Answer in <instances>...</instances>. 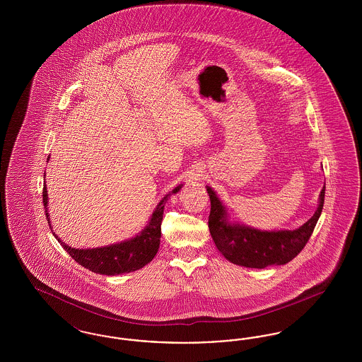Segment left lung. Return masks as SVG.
Returning a JSON list of instances; mask_svg holds the SVG:
<instances>
[{"label": "left lung", "instance_id": "1", "mask_svg": "<svg viewBox=\"0 0 362 362\" xmlns=\"http://www.w3.org/2000/svg\"><path fill=\"white\" fill-rule=\"evenodd\" d=\"M206 189L211 205L209 230L217 250L233 264L264 269L291 262L305 247L323 210L326 183L320 191L315 214L305 224L293 230H262L230 221V214L216 191L209 186Z\"/></svg>", "mask_w": 362, "mask_h": 362}]
</instances>
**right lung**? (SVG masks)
I'll return each instance as SVG.
<instances>
[{
    "instance_id": "obj_1",
    "label": "right lung",
    "mask_w": 362,
    "mask_h": 362,
    "mask_svg": "<svg viewBox=\"0 0 362 362\" xmlns=\"http://www.w3.org/2000/svg\"><path fill=\"white\" fill-rule=\"evenodd\" d=\"M50 158V157H49ZM183 187V185L176 186L175 189L168 192L155 207L149 221L146 226L137 233L134 238L127 240L98 247V248H73L68 244L61 240L55 232L52 230L50 224V214H49V195H47V187L45 185L43 187V204H45V211L49 225L52 228V235L55 239L61 243L64 250L69 254L71 258L74 259L78 264L86 267L88 270L103 274V276H118L123 273H132L142 269L145 264L152 262L155 258L158 247H160V238H161V221H163V213L165 202L168 201L170 195L176 194L177 191Z\"/></svg>"
}]
</instances>
